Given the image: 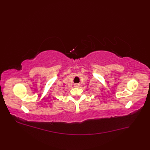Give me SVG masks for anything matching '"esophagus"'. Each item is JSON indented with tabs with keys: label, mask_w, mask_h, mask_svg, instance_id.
Returning a JSON list of instances; mask_svg holds the SVG:
<instances>
[{
	"label": "esophagus",
	"mask_w": 150,
	"mask_h": 150,
	"mask_svg": "<svg viewBox=\"0 0 150 150\" xmlns=\"http://www.w3.org/2000/svg\"><path fill=\"white\" fill-rule=\"evenodd\" d=\"M74 86L75 88H79V84H75L74 85Z\"/></svg>",
	"instance_id": "obj_1"
}]
</instances>
